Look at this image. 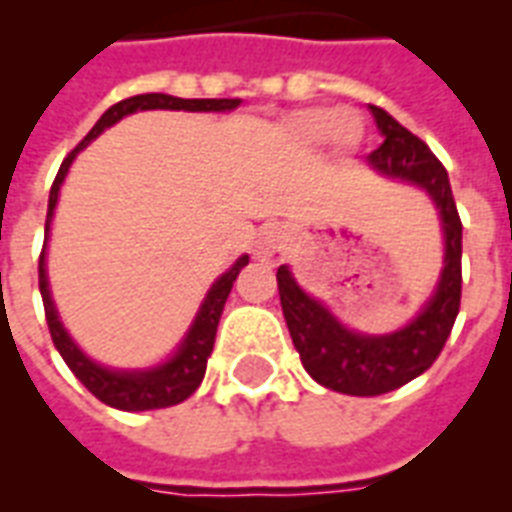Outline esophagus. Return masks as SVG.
Returning a JSON list of instances; mask_svg holds the SVG:
<instances>
[{"mask_svg":"<svg viewBox=\"0 0 512 512\" xmlns=\"http://www.w3.org/2000/svg\"><path fill=\"white\" fill-rule=\"evenodd\" d=\"M289 231L284 225H268L263 233H260V239H257L255 255L263 257V260H271V263H279L281 257L287 255L289 249Z\"/></svg>","mask_w":512,"mask_h":512,"instance_id":"obj_1","label":"esophagus"}]
</instances>
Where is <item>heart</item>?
I'll use <instances>...</instances> for the list:
<instances>
[{
  "mask_svg": "<svg viewBox=\"0 0 512 512\" xmlns=\"http://www.w3.org/2000/svg\"><path fill=\"white\" fill-rule=\"evenodd\" d=\"M345 114L340 111H329V108H316V111H308L297 119V132L308 140H324V138H337L342 143H350L356 138L353 135V122H346Z\"/></svg>",
  "mask_w": 512,
  "mask_h": 512,
  "instance_id": "1",
  "label": "heart"
}]
</instances>
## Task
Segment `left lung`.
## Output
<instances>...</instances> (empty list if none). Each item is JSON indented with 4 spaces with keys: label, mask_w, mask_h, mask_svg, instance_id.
I'll return each instance as SVG.
<instances>
[{
    "label": "left lung",
    "mask_w": 512,
    "mask_h": 512,
    "mask_svg": "<svg viewBox=\"0 0 512 512\" xmlns=\"http://www.w3.org/2000/svg\"><path fill=\"white\" fill-rule=\"evenodd\" d=\"M372 114L385 140L372 151L369 162L385 175L422 185L433 196L444 223L446 265L425 311L401 332L382 337L356 335L345 329L324 305L297 287L287 265L276 271L281 311L305 372L324 388L348 396H380L430 369L444 350L446 337L452 335L462 297V220L444 164L388 111L372 106Z\"/></svg>",
    "instance_id": "8db88e82"
}]
</instances>
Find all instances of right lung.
Returning a JSON list of instances; mask_svg holds the SVG:
<instances>
[{
	"mask_svg": "<svg viewBox=\"0 0 512 512\" xmlns=\"http://www.w3.org/2000/svg\"><path fill=\"white\" fill-rule=\"evenodd\" d=\"M241 100L239 98H172V95H162V92H151V95H135V98L119 100L116 106H111L106 114L100 116L98 124L92 127L79 146L71 151V154L63 159L58 175H55V183L50 188V204H47V223H44V231L50 233V220L52 209L58 204V191L63 177H66L68 167L74 162V156L82 151L92 138H98L100 132L116 124L122 116L135 114V111H148V108H172V111H228V108H236ZM249 263V257H239L231 271L223 273L220 279L212 284L207 300L201 305L199 316L193 321L191 332L183 340L180 350L167 361V364L156 366V369H148V372H111V369H103L95 361L84 356L82 350L76 348L74 340L66 335V329L58 321V313H55V305H52L50 289H47V271H44V247L42 255H39V292H42L44 303V319H47V327H50L52 342L55 348L60 350V356L68 364V369L76 374V380L82 382L84 388L90 390L92 396L100 398L103 404L114 406V409H124V412H146V409H164V406H175L180 401L191 396L193 390L199 388L201 380H204V372H207V358L212 353V345H215L217 324H220V316H223L225 300L231 295V287L236 276L241 273V268Z\"/></svg>",
	"mask_w": 512,
	"mask_h": 512,
	"instance_id": "right-lung-1",
	"label": "right lung"
}]
</instances>
